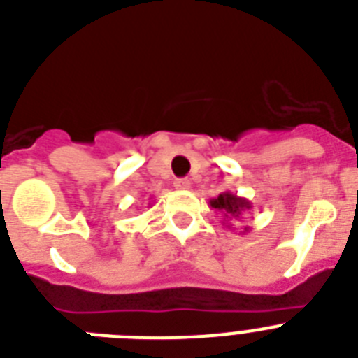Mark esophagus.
I'll return each instance as SVG.
<instances>
[{"label":"esophagus","instance_id":"obj_1","mask_svg":"<svg viewBox=\"0 0 358 358\" xmlns=\"http://www.w3.org/2000/svg\"><path fill=\"white\" fill-rule=\"evenodd\" d=\"M173 186H176L177 189H189L192 188V181H189V179H176V181H173Z\"/></svg>","mask_w":358,"mask_h":358}]
</instances>
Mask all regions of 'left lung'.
<instances>
[{
	"mask_svg": "<svg viewBox=\"0 0 358 358\" xmlns=\"http://www.w3.org/2000/svg\"><path fill=\"white\" fill-rule=\"evenodd\" d=\"M210 206L220 211V213L224 215V220L229 222V220H240L242 215H245L251 210L252 204L251 201H248L245 197H238V195L231 194V192H222L218 197L211 199ZM249 229H251V227L245 226L242 233H248Z\"/></svg>",
	"mask_w": 358,
	"mask_h": 358,
	"instance_id": "left-lung-1",
	"label": "left lung"
}]
</instances>
